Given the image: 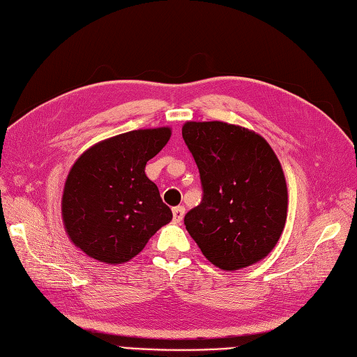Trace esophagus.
Returning a JSON list of instances; mask_svg holds the SVG:
<instances>
[{"label":"esophagus","mask_w":357,"mask_h":357,"mask_svg":"<svg viewBox=\"0 0 357 357\" xmlns=\"http://www.w3.org/2000/svg\"><path fill=\"white\" fill-rule=\"evenodd\" d=\"M185 217V208L183 206H176L172 208V220L176 223H180Z\"/></svg>","instance_id":"esophagus-1"}]
</instances>
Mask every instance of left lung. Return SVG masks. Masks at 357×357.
<instances>
[{"instance_id": "8db88e82", "label": "left lung", "mask_w": 357, "mask_h": 357, "mask_svg": "<svg viewBox=\"0 0 357 357\" xmlns=\"http://www.w3.org/2000/svg\"><path fill=\"white\" fill-rule=\"evenodd\" d=\"M185 143L197 163L203 200L185 225L211 264L236 271L270 254L285 228L288 188L264 137L225 121H186Z\"/></svg>"}]
</instances>
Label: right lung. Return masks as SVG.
Listing matches in <instances>:
<instances>
[{
	"label": "right lung",
	"mask_w": 357,
	"mask_h": 357,
	"mask_svg": "<svg viewBox=\"0 0 357 357\" xmlns=\"http://www.w3.org/2000/svg\"><path fill=\"white\" fill-rule=\"evenodd\" d=\"M171 134L169 126L129 130L96 143L72 165L61 217L70 242L86 256L126 264L172 220L157 185L144 174Z\"/></svg>",
	"instance_id": "add662e5"
}]
</instances>
